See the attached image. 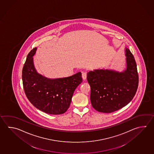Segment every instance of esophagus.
I'll use <instances>...</instances> for the list:
<instances>
[{
	"instance_id": "obj_1",
	"label": "esophagus",
	"mask_w": 154,
	"mask_h": 154,
	"mask_svg": "<svg viewBox=\"0 0 154 154\" xmlns=\"http://www.w3.org/2000/svg\"><path fill=\"white\" fill-rule=\"evenodd\" d=\"M82 77L83 80H85L86 78H87V74H86V73L83 72V73H82Z\"/></svg>"
}]
</instances>
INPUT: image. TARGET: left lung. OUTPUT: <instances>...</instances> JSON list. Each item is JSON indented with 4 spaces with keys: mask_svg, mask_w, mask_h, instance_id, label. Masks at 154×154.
Returning <instances> with one entry per match:
<instances>
[{
    "mask_svg": "<svg viewBox=\"0 0 154 154\" xmlns=\"http://www.w3.org/2000/svg\"><path fill=\"white\" fill-rule=\"evenodd\" d=\"M126 69L122 72L111 69H95L87 73L91 87L90 99L98 112L111 113L132 100L138 86V74L134 57L125 48Z\"/></svg>",
    "mask_w": 154,
    "mask_h": 154,
    "instance_id": "8db88e82",
    "label": "left lung"
}]
</instances>
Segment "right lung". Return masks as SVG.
<instances>
[{
  "label": "right lung",
  "instance_id": "1",
  "mask_svg": "<svg viewBox=\"0 0 154 154\" xmlns=\"http://www.w3.org/2000/svg\"><path fill=\"white\" fill-rule=\"evenodd\" d=\"M35 48L28 54L22 70L23 88L28 100L48 114L61 115L70 106L76 88L82 81L81 72L69 77L49 79L37 73L34 64Z\"/></svg>",
  "mask_w": 154,
  "mask_h": 154
}]
</instances>
